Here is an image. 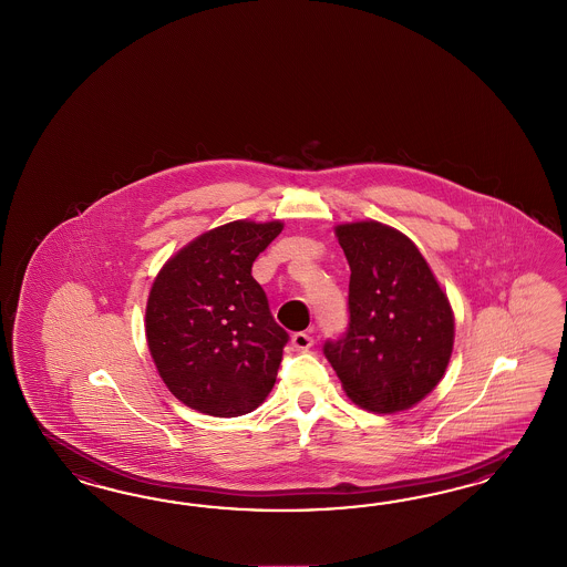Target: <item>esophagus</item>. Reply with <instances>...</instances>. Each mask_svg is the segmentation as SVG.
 I'll use <instances>...</instances> for the list:
<instances>
[{"mask_svg":"<svg viewBox=\"0 0 567 567\" xmlns=\"http://www.w3.org/2000/svg\"><path fill=\"white\" fill-rule=\"evenodd\" d=\"M291 344L295 351H308L309 347L313 344V339L309 337L308 332H295L291 337Z\"/></svg>","mask_w":567,"mask_h":567,"instance_id":"obj_1","label":"esophagus"}]
</instances>
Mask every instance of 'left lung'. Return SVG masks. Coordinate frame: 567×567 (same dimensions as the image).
I'll use <instances>...</instances> for the list:
<instances>
[{
	"label": "left lung",
	"mask_w": 567,
	"mask_h": 567,
	"mask_svg": "<svg viewBox=\"0 0 567 567\" xmlns=\"http://www.w3.org/2000/svg\"><path fill=\"white\" fill-rule=\"evenodd\" d=\"M351 268L349 330L324 355L344 395L368 412L412 410L445 377L455 318L449 297L408 235L389 224L334 226Z\"/></svg>",
	"instance_id": "left-lung-1"
}]
</instances>
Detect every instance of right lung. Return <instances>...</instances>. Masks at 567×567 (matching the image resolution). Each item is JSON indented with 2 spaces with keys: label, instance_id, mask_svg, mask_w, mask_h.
I'll list each match as a JSON object with an SVG mask.
<instances>
[{
  "label": "right lung",
  "instance_id": "right-lung-1",
  "mask_svg": "<svg viewBox=\"0 0 567 567\" xmlns=\"http://www.w3.org/2000/svg\"><path fill=\"white\" fill-rule=\"evenodd\" d=\"M280 220L216 226L172 256L155 276L145 337L157 374L195 412L237 417L275 386L289 334L251 276Z\"/></svg>",
  "mask_w": 567,
  "mask_h": 567
}]
</instances>
